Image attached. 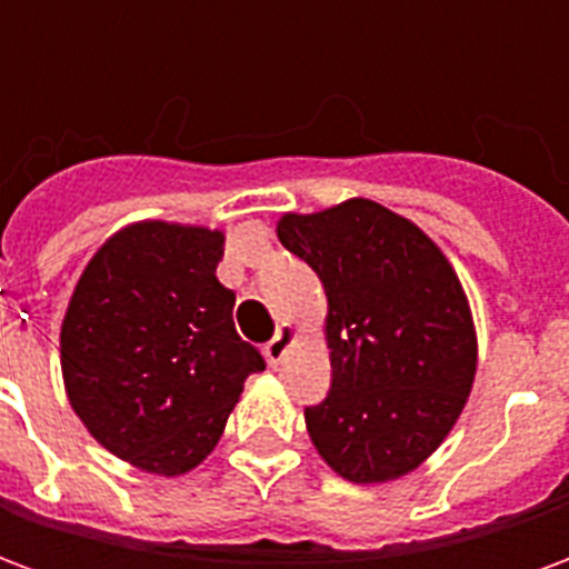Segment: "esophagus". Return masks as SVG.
Listing matches in <instances>:
<instances>
[{"instance_id":"1","label":"esophagus","mask_w":569,"mask_h":569,"mask_svg":"<svg viewBox=\"0 0 569 569\" xmlns=\"http://www.w3.org/2000/svg\"><path fill=\"white\" fill-rule=\"evenodd\" d=\"M298 338H301V335H298L296 326H292V322H283V326L277 329V335L268 341V347H264V357H268V362H271V366L283 362V357L292 350V345H296Z\"/></svg>"}]
</instances>
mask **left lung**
Wrapping results in <instances>:
<instances>
[{"mask_svg": "<svg viewBox=\"0 0 569 569\" xmlns=\"http://www.w3.org/2000/svg\"><path fill=\"white\" fill-rule=\"evenodd\" d=\"M277 237L326 289L332 390L305 408L313 448L353 485L415 472L448 439L478 366L460 277L418 224L369 198L283 212Z\"/></svg>", "mask_w": 569, "mask_h": 569, "instance_id": "1", "label": "left lung"}]
</instances>
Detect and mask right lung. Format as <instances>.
<instances>
[{
  "mask_svg": "<svg viewBox=\"0 0 569 569\" xmlns=\"http://www.w3.org/2000/svg\"><path fill=\"white\" fill-rule=\"evenodd\" d=\"M224 234L203 224H124L84 264L60 326V369L84 429L149 476L191 472L219 445L264 369L234 329L216 277Z\"/></svg>",
  "mask_w": 569,
  "mask_h": 569,
  "instance_id": "1",
  "label": "right lung"
}]
</instances>
